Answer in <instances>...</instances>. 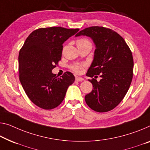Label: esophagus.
I'll list each match as a JSON object with an SVG mask.
<instances>
[{
    "label": "esophagus",
    "instance_id": "obj_1",
    "mask_svg": "<svg viewBox=\"0 0 150 150\" xmlns=\"http://www.w3.org/2000/svg\"><path fill=\"white\" fill-rule=\"evenodd\" d=\"M84 80V78H82L81 77H78V76L76 77V81H77V82H81Z\"/></svg>",
    "mask_w": 150,
    "mask_h": 150
}]
</instances>
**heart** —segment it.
Instances as JSON below:
<instances>
[{
	"mask_svg": "<svg viewBox=\"0 0 150 150\" xmlns=\"http://www.w3.org/2000/svg\"><path fill=\"white\" fill-rule=\"evenodd\" d=\"M77 45H83V44H87V43H91V42L86 39L82 38L79 39L77 41ZM84 65L82 64H74L70 66V69L72 70L76 74H80L82 72L83 68H84Z\"/></svg>",
	"mask_w": 150,
	"mask_h": 150,
	"instance_id": "obj_1",
	"label": "heart"
}]
</instances>
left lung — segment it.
Segmentation results:
<instances>
[{"instance_id":"1","label":"left lung","mask_w":150,"mask_h":150,"mask_svg":"<svg viewBox=\"0 0 150 150\" xmlns=\"http://www.w3.org/2000/svg\"><path fill=\"white\" fill-rule=\"evenodd\" d=\"M93 39L96 50L94 60L86 76L93 90L85 96L87 105L99 112L113 109L127 93L133 78L132 53L124 39L113 30L93 26L80 31L76 36ZM99 75L100 81L95 79Z\"/></svg>"}]
</instances>
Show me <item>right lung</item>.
<instances>
[{
    "label": "right lung",
    "mask_w": 150,
    "mask_h": 150,
    "mask_svg": "<svg viewBox=\"0 0 150 150\" xmlns=\"http://www.w3.org/2000/svg\"><path fill=\"white\" fill-rule=\"evenodd\" d=\"M78 31L61 27L38 29L20 50V82L31 102L41 109L50 110L60 105L68 86L74 82L71 72L58 78L52 70L61 60L64 41Z\"/></svg>",
    "instance_id": "obj_1"
}]
</instances>
